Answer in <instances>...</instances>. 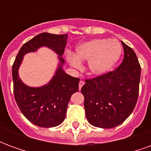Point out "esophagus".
Listing matches in <instances>:
<instances>
[{
  "mask_svg": "<svg viewBox=\"0 0 151 151\" xmlns=\"http://www.w3.org/2000/svg\"><path fill=\"white\" fill-rule=\"evenodd\" d=\"M84 83H85V82H83V81H80V82H79V90L82 89V87L83 86V85H84Z\"/></svg>",
  "mask_w": 151,
  "mask_h": 151,
  "instance_id": "34e87169",
  "label": "esophagus"
}]
</instances>
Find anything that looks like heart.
I'll return each mask as SVG.
<instances>
[{"label":"heart","instance_id":"1","mask_svg":"<svg viewBox=\"0 0 151 151\" xmlns=\"http://www.w3.org/2000/svg\"><path fill=\"white\" fill-rule=\"evenodd\" d=\"M122 47L116 40L94 39L78 44L75 54H67L70 65L79 69L82 62L88 60V69L93 75H103L111 70L120 59Z\"/></svg>","mask_w":151,"mask_h":151}]
</instances>
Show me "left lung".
<instances>
[{
	"label": "left lung",
	"mask_w": 151,
	"mask_h": 151,
	"mask_svg": "<svg viewBox=\"0 0 151 151\" xmlns=\"http://www.w3.org/2000/svg\"><path fill=\"white\" fill-rule=\"evenodd\" d=\"M124 59L116 70L92 79L82 86L84 108L93 126L111 129L122 124L136 106L141 78V66L136 53L121 41Z\"/></svg>",
	"instance_id": "1"
}]
</instances>
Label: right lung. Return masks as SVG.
Returning a JSON list of instances; mask_svg holds the SVG:
<instances>
[{
	"instance_id": "1",
	"label": "right lung",
	"mask_w": 151,
	"mask_h": 151,
	"mask_svg": "<svg viewBox=\"0 0 151 151\" xmlns=\"http://www.w3.org/2000/svg\"><path fill=\"white\" fill-rule=\"evenodd\" d=\"M66 35L41 33L24 43L16 56L12 75L14 94L18 108L31 123L43 128L59 125L65 118L67 107L73 93L78 91L80 79L67 74L63 70V54L67 43ZM41 46H47L58 55L59 65L51 81L40 88H31L19 78L18 69L23 56L36 51Z\"/></svg>"
}]
</instances>
